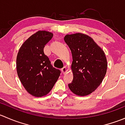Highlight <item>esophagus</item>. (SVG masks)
<instances>
[{"label":"esophagus","instance_id":"34e87169","mask_svg":"<svg viewBox=\"0 0 125 125\" xmlns=\"http://www.w3.org/2000/svg\"><path fill=\"white\" fill-rule=\"evenodd\" d=\"M67 71H68V68L67 67H66V66H65V67H63L62 69V73H63V74H65Z\"/></svg>","mask_w":125,"mask_h":125}]
</instances>
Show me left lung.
Segmentation results:
<instances>
[{"label": "left lung", "mask_w": 125, "mask_h": 125, "mask_svg": "<svg viewBox=\"0 0 125 125\" xmlns=\"http://www.w3.org/2000/svg\"><path fill=\"white\" fill-rule=\"evenodd\" d=\"M64 40L73 55V80L68 84L74 94L84 96L101 84L107 70L105 54L93 39L85 34H67Z\"/></svg>", "instance_id": "obj_1"}]
</instances>
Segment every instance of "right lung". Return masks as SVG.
Listing matches in <instances>:
<instances>
[{
  "label": "right lung",
  "mask_w": 125,
  "mask_h": 125,
  "mask_svg": "<svg viewBox=\"0 0 125 125\" xmlns=\"http://www.w3.org/2000/svg\"><path fill=\"white\" fill-rule=\"evenodd\" d=\"M52 36L48 31H37L23 43L17 54V75L28 93L35 97L48 94L61 73L44 54L45 45Z\"/></svg>",
  "instance_id": "add662e5"
}]
</instances>
